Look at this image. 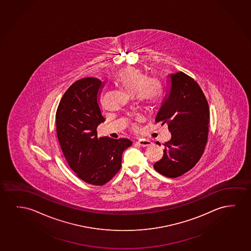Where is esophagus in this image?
<instances>
[{
	"mask_svg": "<svg viewBox=\"0 0 251 251\" xmlns=\"http://www.w3.org/2000/svg\"><path fill=\"white\" fill-rule=\"evenodd\" d=\"M138 145H140L142 147H146V146H150L151 145L152 142L150 140H146V139H139L138 141L136 142Z\"/></svg>",
	"mask_w": 251,
	"mask_h": 251,
	"instance_id": "34e87169",
	"label": "esophagus"
}]
</instances>
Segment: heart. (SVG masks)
Returning <instances> with one entry per match:
<instances>
[{"instance_id":"obj_1","label":"heart","mask_w":251,"mask_h":251,"mask_svg":"<svg viewBox=\"0 0 251 251\" xmlns=\"http://www.w3.org/2000/svg\"><path fill=\"white\" fill-rule=\"evenodd\" d=\"M117 83L131 96H137L146 106L155 104L162 96V86L155 79L148 78L137 68H124L115 76Z\"/></svg>"}]
</instances>
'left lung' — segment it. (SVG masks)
<instances>
[{
  "label": "left lung",
  "mask_w": 251,
  "mask_h": 251,
  "mask_svg": "<svg viewBox=\"0 0 251 251\" xmlns=\"http://www.w3.org/2000/svg\"><path fill=\"white\" fill-rule=\"evenodd\" d=\"M169 77V93L155 123L167 124L171 138L163 144V157L154 169L164 176L176 178L194 168L201 157L208 138L210 117L205 95L193 78L181 71Z\"/></svg>",
  "instance_id": "8db88e82"
}]
</instances>
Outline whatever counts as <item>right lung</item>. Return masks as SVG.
Returning a JSON list of instances; mask_svg holds the SVG:
<instances>
[{
  "label": "right lung",
  "mask_w": 251,
  "mask_h": 251,
  "mask_svg": "<svg viewBox=\"0 0 251 251\" xmlns=\"http://www.w3.org/2000/svg\"><path fill=\"white\" fill-rule=\"evenodd\" d=\"M104 84L95 77L75 81L56 113L57 138L64 157L80 179L96 186H102L119 172L123 151L132 145L127 138L97 136V126L105 121L100 106Z\"/></svg>",
  "instance_id": "add662e5"
}]
</instances>
